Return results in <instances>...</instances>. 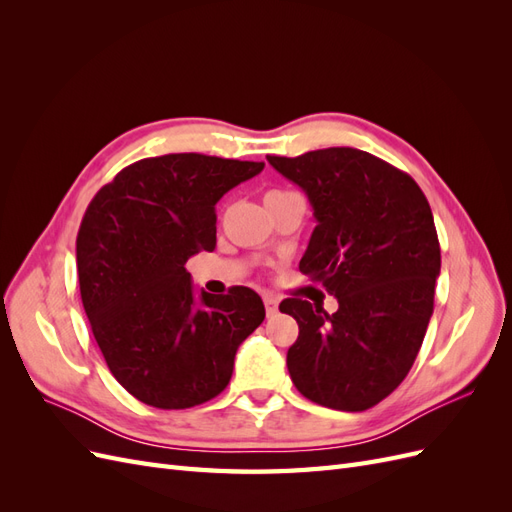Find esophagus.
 Listing matches in <instances>:
<instances>
[{
	"instance_id": "34e87169",
	"label": "esophagus",
	"mask_w": 512,
	"mask_h": 512,
	"mask_svg": "<svg viewBox=\"0 0 512 512\" xmlns=\"http://www.w3.org/2000/svg\"><path fill=\"white\" fill-rule=\"evenodd\" d=\"M262 301H265V309H267V316H273L277 312V307H280V299L275 297V294L267 292L265 297H262Z\"/></svg>"
}]
</instances>
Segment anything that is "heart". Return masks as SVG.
<instances>
[{"label":"heart","instance_id":"obj_1","mask_svg":"<svg viewBox=\"0 0 512 512\" xmlns=\"http://www.w3.org/2000/svg\"><path fill=\"white\" fill-rule=\"evenodd\" d=\"M269 194H284V192H280V190H273V192H269Z\"/></svg>","mask_w":512,"mask_h":512}]
</instances>
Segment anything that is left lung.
<instances>
[{"instance_id": "obj_1", "label": "left lung", "mask_w": 512, "mask_h": 512, "mask_svg": "<svg viewBox=\"0 0 512 512\" xmlns=\"http://www.w3.org/2000/svg\"><path fill=\"white\" fill-rule=\"evenodd\" d=\"M267 160L318 222L299 271L339 303L335 314L299 297L280 303L299 324L290 378L314 404L363 412L404 382L427 333L440 275L431 207L404 170L361 149Z\"/></svg>"}]
</instances>
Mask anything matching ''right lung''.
Listing matches in <instances>:
<instances>
[{
    "label": "right lung",
    "instance_id": "1",
    "mask_svg": "<svg viewBox=\"0 0 512 512\" xmlns=\"http://www.w3.org/2000/svg\"><path fill=\"white\" fill-rule=\"evenodd\" d=\"M265 162L168 153L126 166L91 200L76 237L85 314L115 380L147 406L220 395L243 339L265 320L252 288L196 294L185 262L215 250V205Z\"/></svg>",
    "mask_w": 512,
    "mask_h": 512
}]
</instances>
